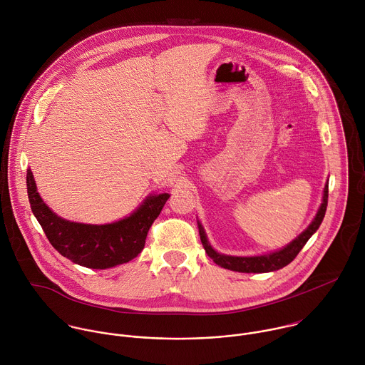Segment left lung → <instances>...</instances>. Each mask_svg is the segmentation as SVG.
Listing matches in <instances>:
<instances>
[{"instance_id":"8db88e82","label":"left lung","mask_w":365,"mask_h":365,"mask_svg":"<svg viewBox=\"0 0 365 365\" xmlns=\"http://www.w3.org/2000/svg\"><path fill=\"white\" fill-rule=\"evenodd\" d=\"M327 200H329V183L324 187V195H323V203L314 217V220L310 223V226L299 236L296 237L292 243H289L286 247L273 252L270 255H263V256H253V257H237V256H227V255H220L217 253L210 243L207 242V237L205 235V230L202 225L199 223V235L202 245L207 253V256L220 267L239 272V273H269L274 272L279 269H283L289 263H292L296 256L300 253V250L304 247L307 240L317 232L320 227L326 210H327Z\"/></svg>"}]
</instances>
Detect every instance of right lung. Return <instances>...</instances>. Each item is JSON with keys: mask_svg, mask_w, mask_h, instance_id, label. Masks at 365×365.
Returning <instances> with one entry per match:
<instances>
[{"mask_svg": "<svg viewBox=\"0 0 365 365\" xmlns=\"http://www.w3.org/2000/svg\"><path fill=\"white\" fill-rule=\"evenodd\" d=\"M28 199L49 243L63 257L88 269H109L135 259L145 247L149 227L169 199L148 196L128 217L108 225H85L55 215L41 199L31 169L26 170Z\"/></svg>", "mask_w": 365, "mask_h": 365, "instance_id": "obj_1", "label": "right lung"}]
</instances>
